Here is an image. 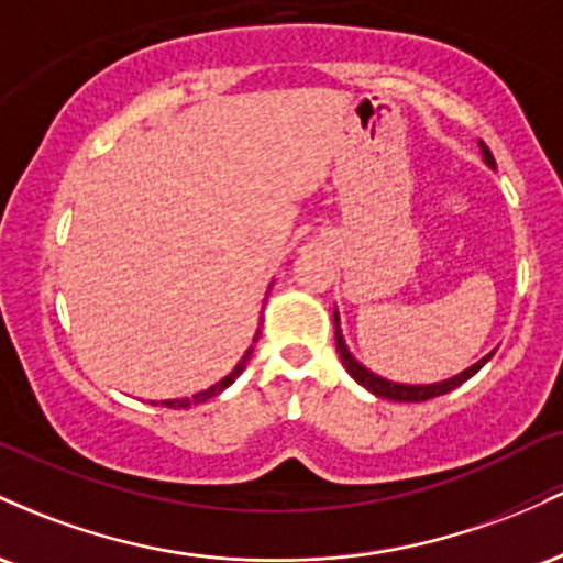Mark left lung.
<instances>
[{
  "label": "left lung",
  "instance_id": "obj_1",
  "mask_svg": "<svg viewBox=\"0 0 563 563\" xmlns=\"http://www.w3.org/2000/svg\"><path fill=\"white\" fill-rule=\"evenodd\" d=\"M479 151H482L484 164H487L489 169H495L493 153H489V147L484 145L482 140H479ZM333 325H335V349H339L341 365L346 367L349 376L357 380L360 386H365V389L371 391V394H376V397H380V399H391V402H426V399L442 397V394L457 389V386H461L463 380H468L471 376H476V373H479L482 367L487 365V360L495 354V349H493V352H489V354H484L479 363H474L471 367H466V371H461V373H457V376L437 380V384H397V380H389V378L378 376V373L367 371V367L360 363V360L354 357L352 352H349V346H346V341H344V333H341L339 309H333Z\"/></svg>",
  "mask_w": 563,
  "mask_h": 563
}]
</instances>
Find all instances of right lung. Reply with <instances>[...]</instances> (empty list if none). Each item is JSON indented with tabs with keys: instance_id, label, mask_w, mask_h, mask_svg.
Listing matches in <instances>:
<instances>
[{
	"instance_id": "obj_1",
	"label": "right lung",
	"mask_w": 563,
	"mask_h": 563,
	"mask_svg": "<svg viewBox=\"0 0 563 563\" xmlns=\"http://www.w3.org/2000/svg\"><path fill=\"white\" fill-rule=\"evenodd\" d=\"M262 325V322H260ZM260 328H256V335H254V344L256 341H260ZM254 344H251L249 349H245V354L241 357V363H238L235 367H232V371L228 373V376L224 378H219L217 384H211L209 389H203V391H198V394H192V397H177V399H161V402H156V399H153V405H161V407H172V410H187V407H192V405H203V402H209L211 397H219V394H222L224 389H228V386H232L235 384V378L241 376V373L245 371V365H249V360H251V354H254Z\"/></svg>"
}]
</instances>
